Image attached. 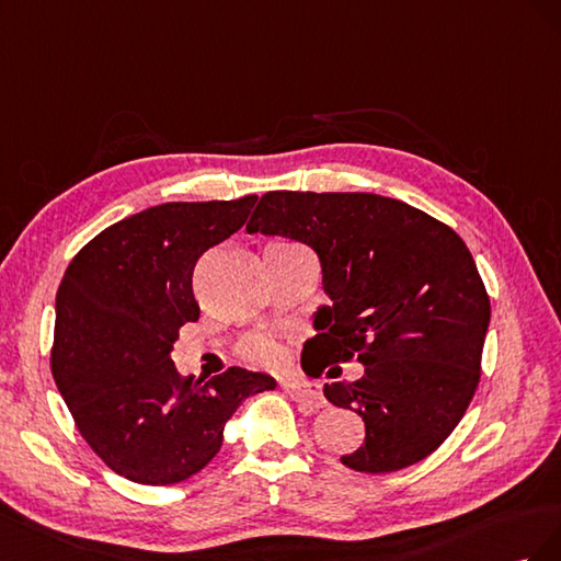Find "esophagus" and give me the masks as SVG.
<instances>
[{
  "label": "esophagus",
  "instance_id": "obj_1",
  "mask_svg": "<svg viewBox=\"0 0 561 561\" xmlns=\"http://www.w3.org/2000/svg\"><path fill=\"white\" fill-rule=\"evenodd\" d=\"M282 388L306 413H312L314 409H322L327 404L319 386H312L308 380H282Z\"/></svg>",
  "mask_w": 561,
  "mask_h": 561
}]
</instances>
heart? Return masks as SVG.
I'll list each match as a JSON object with an SVG mask.
<instances>
[{
  "label": "heart",
  "mask_w": 561,
  "mask_h": 561,
  "mask_svg": "<svg viewBox=\"0 0 561 561\" xmlns=\"http://www.w3.org/2000/svg\"><path fill=\"white\" fill-rule=\"evenodd\" d=\"M242 355L261 366H275L282 362V345L270 335H251L242 343Z\"/></svg>",
  "instance_id": "obj_1"
}]
</instances>
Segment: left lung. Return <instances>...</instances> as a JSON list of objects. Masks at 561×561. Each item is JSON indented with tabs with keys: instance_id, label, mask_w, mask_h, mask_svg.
<instances>
[{
	"instance_id": "left-lung-1",
	"label": "left lung",
	"mask_w": 561,
	"mask_h": 561,
	"mask_svg": "<svg viewBox=\"0 0 561 561\" xmlns=\"http://www.w3.org/2000/svg\"><path fill=\"white\" fill-rule=\"evenodd\" d=\"M247 232L317 251L331 306L302 347V369L357 359L364 376L324 386L362 415L366 439L341 458L357 472H394L451 435L482 376L491 302L466 242L442 220L371 192H265ZM341 366L327 374L335 378Z\"/></svg>"
}]
</instances>
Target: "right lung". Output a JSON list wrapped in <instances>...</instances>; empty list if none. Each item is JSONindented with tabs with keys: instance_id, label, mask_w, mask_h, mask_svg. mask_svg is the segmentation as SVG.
<instances>
[{
	"instance_id": "1",
	"label": "right lung",
	"mask_w": 561,
	"mask_h": 561,
	"mask_svg": "<svg viewBox=\"0 0 561 561\" xmlns=\"http://www.w3.org/2000/svg\"><path fill=\"white\" fill-rule=\"evenodd\" d=\"M255 199L150 206L95 234L62 275L54 380L95 456L136 484H179L209 466L237 407L277 386L239 366L192 380L171 359L179 329L199 319L197 261L244 226Z\"/></svg>"
}]
</instances>
